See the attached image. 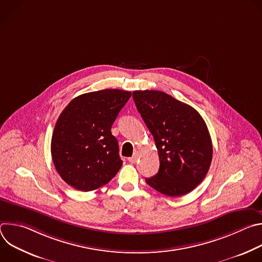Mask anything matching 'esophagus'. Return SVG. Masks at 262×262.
<instances>
[{"instance_id": "esophagus-1", "label": "esophagus", "mask_w": 262, "mask_h": 262, "mask_svg": "<svg viewBox=\"0 0 262 262\" xmlns=\"http://www.w3.org/2000/svg\"><path fill=\"white\" fill-rule=\"evenodd\" d=\"M138 158H139V155L136 152L132 158H128V162H129V163H132V164H135V163H137Z\"/></svg>"}]
</instances>
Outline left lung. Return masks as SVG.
<instances>
[{"instance_id":"8db88e82","label":"left lung","mask_w":262,"mask_h":262,"mask_svg":"<svg viewBox=\"0 0 262 262\" xmlns=\"http://www.w3.org/2000/svg\"><path fill=\"white\" fill-rule=\"evenodd\" d=\"M133 98L160 158L159 172L146 178L147 184L169 197L190 193L206 176L212 159L203 118L191 105L162 91H134Z\"/></svg>"}]
</instances>
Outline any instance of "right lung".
<instances>
[{
	"instance_id": "right-lung-1",
	"label": "right lung",
	"mask_w": 262,
	"mask_h": 262,
	"mask_svg": "<svg viewBox=\"0 0 262 262\" xmlns=\"http://www.w3.org/2000/svg\"><path fill=\"white\" fill-rule=\"evenodd\" d=\"M132 96L104 89L73 98L60 114L52 137L55 168L72 188L83 192L106 184L122 166L111 128Z\"/></svg>"
}]
</instances>
